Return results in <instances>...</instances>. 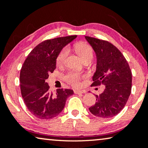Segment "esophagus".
Masks as SVG:
<instances>
[{
    "label": "esophagus",
    "instance_id": "obj_1",
    "mask_svg": "<svg viewBox=\"0 0 148 148\" xmlns=\"http://www.w3.org/2000/svg\"><path fill=\"white\" fill-rule=\"evenodd\" d=\"M74 92L75 93V94H76V95H80V94H82V93H84L85 91L74 90Z\"/></svg>",
    "mask_w": 148,
    "mask_h": 148
}]
</instances>
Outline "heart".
Wrapping results in <instances>:
<instances>
[{"label":"heart","instance_id":"heart-1","mask_svg":"<svg viewBox=\"0 0 148 148\" xmlns=\"http://www.w3.org/2000/svg\"><path fill=\"white\" fill-rule=\"evenodd\" d=\"M74 49L83 61L86 60H92L94 52L90 45L84 42H79L74 45ZM69 52L70 49L67 46L64 47L61 49L56 58L57 65L62 66L65 63L66 58L68 57ZM83 78H84V76L76 72H70L65 76L66 82L75 88H78L81 86V80Z\"/></svg>","mask_w":148,"mask_h":148}]
</instances>
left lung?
<instances>
[{
    "instance_id": "left-lung-1",
    "label": "left lung",
    "mask_w": 148,
    "mask_h": 148,
    "mask_svg": "<svg viewBox=\"0 0 148 148\" xmlns=\"http://www.w3.org/2000/svg\"><path fill=\"white\" fill-rule=\"evenodd\" d=\"M97 58V71L91 86H105L103 92L95 95L97 103L89 108L92 115L110 118L125 106L132 91V74L129 64L117 47L106 40L85 36Z\"/></svg>"
}]
</instances>
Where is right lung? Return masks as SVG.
<instances>
[{
	"mask_svg": "<svg viewBox=\"0 0 148 148\" xmlns=\"http://www.w3.org/2000/svg\"><path fill=\"white\" fill-rule=\"evenodd\" d=\"M77 35L43 41L33 48L20 72L21 92L29 111L41 119H50L61 113L66 99L74 94L70 89L49 90L46 80L56 69V58L61 49Z\"/></svg>",
	"mask_w": 148,
	"mask_h": 148,
	"instance_id": "1",
	"label": "right lung"
}]
</instances>
